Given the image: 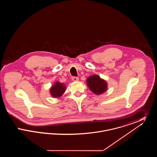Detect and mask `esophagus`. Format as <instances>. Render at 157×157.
<instances>
[{"label":"esophagus","instance_id":"esophagus-1","mask_svg":"<svg viewBox=\"0 0 157 157\" xmlns=\"http://www.w3.org/2000/svg\"><path fill=\"white\" fill-rule=\"evenodd\" d=\"M72 81H78V80H79V78H78V77H76V76H73L72 78Z\"/></svg>","mask_w":157,"mask_h":157}]
</instances>
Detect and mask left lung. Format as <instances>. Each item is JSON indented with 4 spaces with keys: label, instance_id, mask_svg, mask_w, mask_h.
Wrapping results in <instances>:
<instances>
[{
    "label": "left lung",
    "instance_id": "left-lung-1",
    "mask_svg": "<svg viewBox=\"0 0 157 157\" xmlns=\"http://www.w3.org/2000/svg\"><path fill=\"white\" fill-rule=\"evenodd\" d=\"M86 81L89 88L97 95L101 94L106 90V83L98 75L90 76Z\"/></svg>",
    "mask_w": 157,
    "mask_h": 157
}]
</instances>
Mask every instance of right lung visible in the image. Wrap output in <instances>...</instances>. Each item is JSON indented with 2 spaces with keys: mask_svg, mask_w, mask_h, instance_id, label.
<instances>
[{
  "mask_svg": "<svg viewBox=\"0 0 157 157\" xmlns=\"http://www.w3.org/2000/svg\"><path fill=\"white\" fill-rule=\"evenodd\" d=\"M66 87L60 82H56L51 89V94L55 98L60 97L65 91Z\"/></svg>",
  "mask_w": 157,
  "mask_h": 157,
  "instance_id": "obj_1",
  "label": "right lung"
}]
</instances>
